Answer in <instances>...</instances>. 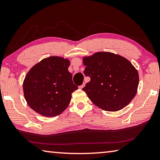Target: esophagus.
Here are the masks:
<instances>
[{
	"mask_svg": "<svg viewBox=\"0 0 160 160\" xmlns=\"http://www.w3.org/2000/svg\"><path fill=\"white\" fill-rule=\"evenodd\" d=\"M85 83L83 82V83L82 84V85H80V86L79 87V88H80V89H82V88H84V87H85Z\"/></svg>",
	"mask_w": 160,
	"mask_h": 160,
	"instance_id": "34e87169",
	"label": "esophagus"
}]
</instances>
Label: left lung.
Wrapping results in <instances>:
<instances>
[{"mask_svg":"<svg viewBox=\"0 0 160 160\" xmlns=\"http://www.w3.org/2000/svg\"><path fill=\"white\" fill-rule=\"evenodd\" d=\"M84 74L90 81L82 89L92 102L102 110L117 112L126 107L138 91L139 75L128 59L111 52L84 56Z\"/></svg>","mask_w":160,"mask_h":160,"instance_id":"1","label":"left lung"}]
</instances>
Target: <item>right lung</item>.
Masks as SVG:
<instances>
[{
	"instance_id": "right-lung-1",
	"label": "right lung",
	"mask_w": 160,
	"mask_h": 160,
	"mask_svg": "<svg viewBox=\"0 0 160 160\" xmlns=\"http://www.w3.org/2000/svg\"><path fill=\"white\" fill-rule=\"evenodd\" d=\"M70 61L61 56H49L31 68L23 81L27 104L46 117H53L68 107L72 93L78 90L68 71Z\"/></svg>"
}]
</instances>
